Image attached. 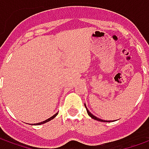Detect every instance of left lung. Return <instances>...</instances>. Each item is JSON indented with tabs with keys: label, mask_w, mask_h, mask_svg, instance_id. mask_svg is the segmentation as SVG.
<instances>
[{
	"label": "left lung",
	"mask_w": 149,
	"mask_h": 149,
	"mask_svg": "<svg viewBox=\"0 0 149 149\" xmlns=\"http://www.w3.org/2000/svg\"><path fill=\"white\" fill-rule=\"evenodd\" d=\"M85 107H86V111H87V113L88 115L90 116V117H91L92 119H95V120H96V121H105V120H102V119H100V118H98L97 117H95V116H94L93 114H92L89 110L87 109V108H86V104H85Z\"/></svg>",
	"instance_id": "obj_1"
}]
</instances>
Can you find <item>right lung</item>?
Returning <instances> with one entry per match:
<instances>
[{
	"instance_id": "1",
	"label": "right lung",
	"mask_w": 149,
	"mask_h": 149,
	"mask_svg": "<svg viewBox=\"0 0 149 149\" xmlns=\"http://www.w3.org/2000/svg\"><path fill=\"white\" fill-rule=\"evenodd\" d=\"M57 114H58V113H55V114H54V115H53V116H52V117H49V118H48V119H46L45 121H41V122H39V123H36V124H33V125H41V124H44V123H46V122H48V121H51L52 119H54V117H56V116H57Z\"/></svg>"
}]
</instances>
